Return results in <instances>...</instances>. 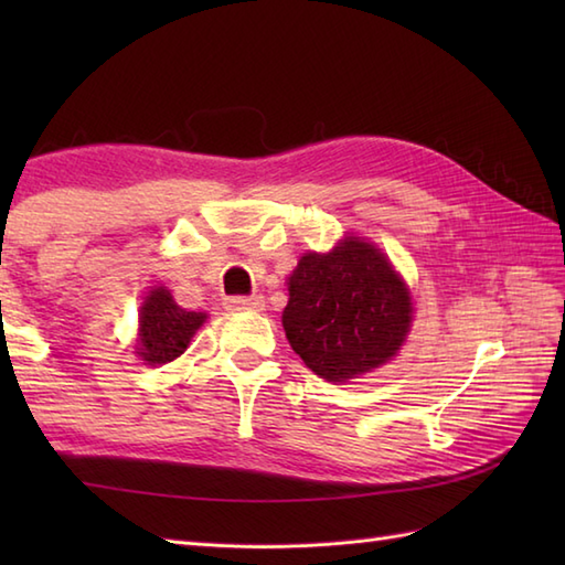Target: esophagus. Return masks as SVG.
I'll list each match as a JSON object with an SVG mask.
<instances>
[{
  "mask_svg": "<svg viewBox=\"0 0 565 565\" xmlns=\"http://www.w3.org/2000/svg\"><path fill=\"white\" fill-rule=\"evenodd\" d=\"M225 308H231V310H262L264 298L262 296H231L225 301Z\"/></svg>",
  "mask_w": 565,
  "mask_h": 565,
  "instance_id": "1",
  "label": "esophagus"
}]
</instances>
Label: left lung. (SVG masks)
<instances>
[{
    "mask_svg": "<svg viewBox=\"0 0 565 565\" xmlns=\"http://www.w3.org/2000/svg\"><path fill=\"white\" fill-rule=\"evenodd\" d=\"M411 320V296L393 264L356 237L328 255L301 257L281 318L294 352L326 381L386 364L401 350Z\"/></svg>",
    "mask_w": 565,
    "mask_h": 565,
    "instance_id": "1",
    "label": "left lung"
}]
</instances>
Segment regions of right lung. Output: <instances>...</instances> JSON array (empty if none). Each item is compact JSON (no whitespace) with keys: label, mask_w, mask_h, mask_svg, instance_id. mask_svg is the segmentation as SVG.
Segmentation results:
<instances>
[{"label":"right lung","mask_w":565,"mask_h":565,"mask_svg":"<svg viewBox=\"0 0 565 565\" xmlns=\"http://www.w3.org/2000/svg\"><path fill=\"white\" fill-rule=\"evenodd\" d=\"M206 320L203 313L179 308L167 289H152L140 308V356L148 364H167L184 354L194 332Z\"/></svg>","instance_id":"1"}]
</instances>
